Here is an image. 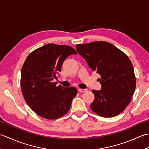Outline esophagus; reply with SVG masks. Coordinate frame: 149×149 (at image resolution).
Masks as SVG:
<instances>
[{"instance_id":"34e87169","label":"esophagus","mask_w":149,"mask_h":149,"mask_svg":"<svg viewBox=\"0 0 149 149\" xmlns=\"http://www.w3.org/2000/svg\"><path fill=\"white\" fill-rule=\"evenodd\" d=\"M78 91H79V92L84 93V92H86V91H88V90L87 89H81V88H79Z\"/></svg>"}]
</instances>
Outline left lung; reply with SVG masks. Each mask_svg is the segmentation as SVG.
<instances>
[{
    "mask_svg": "<svg viewBox=\"0 0 149 149\" xmlns=\"http://www.w3.org/2000/svg\"><path fill=\"white\" fill-rule=\"evenodd\" d=\"M76 50L90 68L101 76V90H92L95 99L91 109L106 118L119 115L130 103L136 88L131 60L111 43L102 41L77 44Z\"/></svg>",
    "mask_w": 149,
    "mask_h": 149,
    "instance_id": "8db88e82",
    "label": "left lung"
}]
</instances>
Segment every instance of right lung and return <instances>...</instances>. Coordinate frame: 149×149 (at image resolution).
<instances>
[{"instance_id":"obj_1","label":"right lung","mask_w":149,"mask_h":149,"mask_svg":"<svg viewBox=\"0 0 149 149\" xmlns=\"http://www.w3.org/2000/svg\"><path fill=\"white\" fill-rule=\"evenodd\" d=\"M77 54L70 46L49 43L27 57L21 70V90L27 105L37 115L53 120L68 113L77 90L56 86L52 81L57 79L66 58Z\"/></svg>"}]
</instances>
